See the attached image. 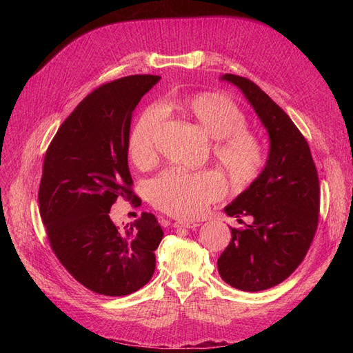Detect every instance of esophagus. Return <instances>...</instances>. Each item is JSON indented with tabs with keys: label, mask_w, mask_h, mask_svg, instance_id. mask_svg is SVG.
I'll return each mask as SVG.
<instances>
[{
	"label": "esophagus",
	"mask_w": 353,
	"mask_h": 353,
	"mask_svg": "<svg viewBox=\"0 0 353 353\" xmlns=\"http://www.w3.org/2000/svg\"><path fill=\"white\" fill-rule=\"evenodd\" d=\"M200 223L197 222H191V221H176L174 223V228H197Z\"/></svg>",
	"instance_id": "1"
}]
</instances>
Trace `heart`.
<instances>
[{"label": "heart", "mask_w": 353, "mask_h": 353, "mask_svg": "<svg viewBox=\"0 0 353 353\" xmlns=\"http://www.w3.org/2000/svg\"><path fill=\"white\" fill-rule=\"evenodd\" d=\"M176 109L190 116L212 140L219 165L227 175L245 183L263 165L261 143L245 130V116L239 105L225 94L197 92L174 103ZM163 119L160 105L147 108L128 135V154L132 162L144 168L156 156V135ZM223 193L221 178L210 170L188 172L184 169H169L156 178L150 188L153 205L169 215L193 218L206 209L210 201Z\"/></svg>", "instance_id": "b5f03b06"}]
</instances>
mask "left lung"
<instances>
[{"label": "left lung", "mask_w": 353, "mask_h": 353, "mask_svg": "<svg viewBox=\"0 0 353 353\" xmlns=\"http://www.w3.org/2000/svg\"><path fill=\"white\" fill-rule=\"evenodd\" d=\"M268 132L270 150L262 172L223 212L252 216L218 259L221 279L243 292H261L284 281L312 243L318 225L319 183L311 150L288 114L252 81L225 73ZM241 221V219H239Z\"/></svg>", "instance_id": "1"}]
</instances>
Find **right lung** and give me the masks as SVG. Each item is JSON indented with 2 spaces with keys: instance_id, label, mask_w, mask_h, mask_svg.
Wrapping results in <instances>:
<instances>
[{
  "instance_id": "right-lung-1",
  "label": "right lung",
  "mask_w": 353,
  "mask_h": 353,
  "mask_svg": "<svg viewBox=\"0 0 353 353\" xmlns=\"http://www.w3.org/2000/svg\"><path fill=\"white\" fill-rule=\"evenodd\" d=\"M153 74L116 79L87 95L48 147L39 185V213L63 266L90 290L126 296L154 274L163 230L152 213L119 231L109 213L117 197L135 200L128 135Z\"/></svg>"
}]
</instances>
